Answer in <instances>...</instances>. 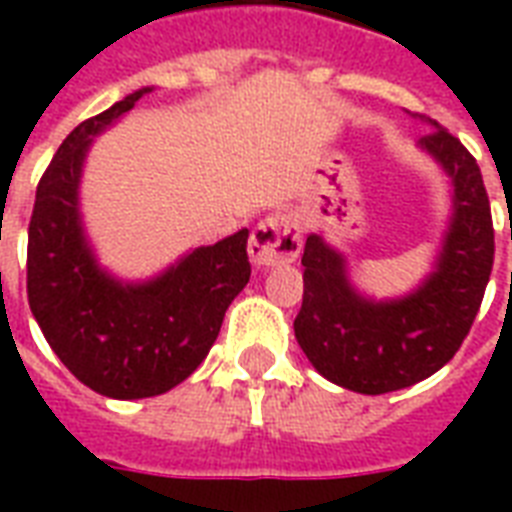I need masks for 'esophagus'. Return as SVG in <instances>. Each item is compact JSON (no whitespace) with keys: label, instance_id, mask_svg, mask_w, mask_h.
<instances>
[{"label":"esophagus","instance_id":"esophagus-1","mask_svg":"<svg viewBox=\"0 0 512 512\" xmlns=\"http://www.w3.org/2000/svg\"><path fill=\"white\" fill-rule=\"evenodd\" d=\"M303 249L300 228L289 215H271L257 223L249 236V257L252 263L271 268V265L295 263Z\"/></svg>","mask_w":512,"mask_h":512}]
</instances>
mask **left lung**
Returning <instances> with one entry per match:
<instances>
[{
	"label": "left lung",
	"mask_w": 512,
	"mask_h": 512,
	"mask_svg": "<svg viewBox=\"0 0 512 512\" xmlns=\"http://www.w3.org/2000/svg\"><path fill=\"white\" fill-rule=\"evenodd\" d=\"M454 185V217L436 273L396 303H366L350 289L342 257L313 233L303 252L300 348L327 380L380 396L438 372L460 350L494 265V223L476 156L438 127L422 135Z\"/></svg>",
	"instance_id": "obj_1"
}]
</instances>
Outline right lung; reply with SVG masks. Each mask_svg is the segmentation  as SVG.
I'll return each mask as SVG.
<instances>
[{
    "mask_svg": "<svg viewBox=\"0 0 512 512\" xmlns=\"http://www.w3.org/2000/svg\"><path fill=\"white\" fill-rule=\"evenodd\" d=\"M143 92L82 122L36 185L28 223L26 292L36 324L76 380L108 398L162 396L207 358L233 297L249 281V231L196 249L162 279L122 287L84 244L76 188L92 135Z\"/></svg>",
    "mask_w": 512,
    "mask_h": 512,
    "instance_id": "add662e5",
    "label": "right lung"
}]
</instances>
